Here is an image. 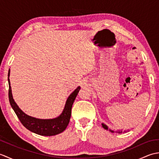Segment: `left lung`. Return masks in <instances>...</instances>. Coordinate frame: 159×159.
I'll return each mask as SVG.
<instances>
[{
  "label": "left lung",
  "mask_w": 159,
  "mask_h": 159,
  "mask_svg": "<svg viewBox=\"0 0 159 159\" xmlns=\"http://www.w3.org/2000/svg\"><path fill=\"white\" fill-rule=\"evenodd\" d=\"M102 128H104V129H105V130H109L110 132H111V133H126V132H128V131H130V130H124V131H122V129L121 130H116V131H115V130H111V129H110V128H109V127L107 126V125H106L105 124H104V123H102Z\"/></svg>",
  "instance_id": "1"
}]
</instances>
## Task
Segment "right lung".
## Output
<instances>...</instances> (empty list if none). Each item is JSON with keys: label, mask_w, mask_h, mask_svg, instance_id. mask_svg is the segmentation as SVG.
<instances>
[{"label": "right lung", "mask_w": 159, "mask_h": 159, "mask_svg": "<svg viewBox=\"0 0 159 159\" xmlns=\"http://www.w3.org/2000/svg\"><path fill=\"white\" fill-rule=\"evenodd\" d=\"M10 69L8 72L9 83V100L12 109L16 116L21 121L22 125L30 131L42 136H53L58 134L66 130L71 117V110L78 93L79 92L80 87L79 86L67 98L65 107L58 117L52 119H39L26 115L20 109L13 100L11 92V84L9 80Z\"/></svg>", "instance_id": "right-lung-1"}]
</instances>
